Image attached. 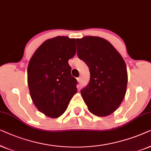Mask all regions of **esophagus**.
Segmentation results:
<instances>
[{
	"label": "esophagus",
	"instance_id": "1",
	"mask_svg": "<svg viewBox=\"0 0 151 151\" xmlns=\"http://www.w3.org/2000/svg\"><path fill=\"white\" fill-rule=\"evenodd\" d=\"M77 81L79 82V83H80V82H81V78H80V77L77 78Z\"/></svg>",
	"mask_w": 151,
	"mask_h": 151
}]
</instances>
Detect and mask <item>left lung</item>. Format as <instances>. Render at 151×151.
<instances>
[{"label": "left lung", "instance_id": "8db88e82", "mask_svg": "<svg viewBox=\"0 0 151 151\" xmlns=\"http://www.w3.org/2000/svg\"><path fill=\"white\" fill-rule=\"evenodd\" d=\"M77 56L87 64L90 79L81 90L90 112L106 116L119 108L128 83L127 68L121 55L103 38L87 36L77 39Z\"/></svg>", "mask_w": 151, "mask_h": 151}]
</instances>
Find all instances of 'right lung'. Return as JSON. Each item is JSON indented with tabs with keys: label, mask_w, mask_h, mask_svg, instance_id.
Returning a JSON list of instances; mask_svg holds the SVG:
<instances>
[{
	"label": "right lung",
	"mask_w": 151,
	"mask_h": 151,
	"mask_svg": "<svg viewBox=\"0 0 151 151\" xmlns=\"http://www.w3.org/2000/svg\"><path fill=\"white\" fill-rule=\"evenodd\" d=\"M75 42L61 36L48 39L36 50L28 64L27 83L32 101L49 117L63 114L77 92V81L71 75L68 64L76 54Z\"/></svg>",
	"instance_id": "obj_1"
}]
</instances>
